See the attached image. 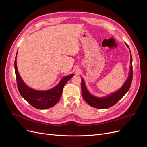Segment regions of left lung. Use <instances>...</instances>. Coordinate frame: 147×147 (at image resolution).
I'll list each match as a JSON object with an SVG mask.
<instances>
[{"instance_id":"obj_1","label":"left lung","mask_w":147,"mask_h":147,"mask_svg":"<svg viewBox=\"0 0 147 147\" xmlns=\"http://www.w3.org/2000/svg\"><path fill=\"white\" fill-rule=\"evenodd\" d=\"M125 44L130 51V70L127 80L118 91L104 97H96L89 92L83 78H82V93L83 97L84 100L92 107L102 109L110 108L121 99L129 90L132 78V58L129 47L126 43Z\"/></svg>"}]
</instances>
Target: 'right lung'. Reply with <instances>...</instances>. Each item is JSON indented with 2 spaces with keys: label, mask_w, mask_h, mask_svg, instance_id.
I'll use <instances>...</instances> for the list:
<instances>
[{
  "label": "right lung",
  "mask_w": 147,
  "mask_h": 147,
  "mask_svg": "<svg viewBox=\"0 0 147 147\" xmlns=\"http://www.w3.org/2000/svg\"><path fill=\"white\" fill-rule=\"evenodd\" d=\"M16 57L17 53L15 60V70L18 88L21 96L29 104L37 109H47L56 105L61 98L65 83L74 76V74L64 76L56 86L50 90L45 91L34 90L26 85L21 78L17 68Z\"/></svg>",
  "instance_id": "add662e5"
}]
</instances>
